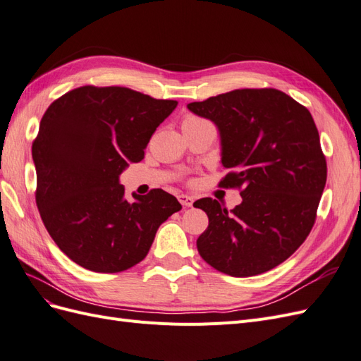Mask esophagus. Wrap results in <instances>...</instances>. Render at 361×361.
Returning a JSON list of instances; mask_svg holds the SVG:
<instances>
[{"label":"esophagus","instance_id":"obj_1","mask_svg":"<svg viewBox=\"0 0 361 361\" xmlns=\"http://www.w3.org/2000/svg\"><path fill=\"white\" fill-rule=\"evenodd\" d=\"M178 200H179L183 206H187V207H191L192 203H194V199L191 197V195H187V194H179V195H178Z\"/></svg>","mask_w":361,"mask_h":361}]
</instances>
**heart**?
Here are the masks:
<instances>
[{
  "label": "heart",
  "mask_w": 361,
  "mask_h": 361,
  "mask_svg": "<svg viewBox=\"0 0 361 361\" xmlns=\"http://www.w3.org/2000/svg\"><path fill=\"white\" fill-rule=\"evenodd\" d=\"M197 122H204V120L197 116H187L183 120V123H197Z\"/></svg>",
  "instance_id": "1"
}]
</instances>
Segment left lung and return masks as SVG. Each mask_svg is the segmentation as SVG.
<instances>
[{
	"label": "left lung",
	"instance_id": "left-lung-1",
	"mask_svg": "<svg viewBox=\"0 0 361 361\" xmlns=\"http://www.w3.org/2000/svg\"><path fill=\"white\" fill-rule=\"evenodd\" d=\"M188 108L220 129L228 173L218 185L243 197L231 211L211 197L194 203L209 218L200 256L232 277L276 268L309 236L326 182L310 111L277 89H239Z\"/></svg>",
	"mask_w": 361,
	"mask_h": 361
}]
</instances>
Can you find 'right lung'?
Listing matches in <instances>:
<instances>
[{
	"mask_svg": "<svg viewBox=\"0 0 361 361\" xmlns=\"http://www.w3.org/2000/svg\"><path fill=\"white\" fill-rule=\"evenodd\" d=\"M176 105L128 87L82 85L48 106L31 147L36 204L54 243L75 264L94 272L133 268L161 223L182 209L161 188L126 200L118 183Z\"/></svg>",
	"mask_w": 361,
	"mask_h": 361,
	"instance_id": "1",
	"label": "right lung"
}]
</instances>
